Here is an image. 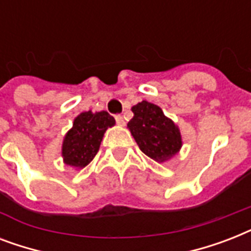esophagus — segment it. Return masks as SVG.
<instances>
[{"mask_svg":"<svg viewBox=\"0 0 251 251\" xmlns=\"http://www.w3.org/2000/svg\"><path fill=\"white\" fill-rule=\"evenodd\" d=\"M116 122H117L120 126H125V120H124V117H122L121 114H117V116H116Z\"/></svg>","mask_w":251,"mask_h":251,"instance_id":"34e87169","label":"esophagus"}]
</instances>
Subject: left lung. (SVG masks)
Instances as JSON below:
<instances>
[{"mask_svg": "<svg viewBox=\"0 0 251 251\" xmlns=\"http://www.w3.org/2000/svg\"><path fill=\"white\" fill-rule=\"evenodd\" d=\"M131 110L134 117L127 127L142 152L160 163L178 152L182 146L179 130L172 120L165 117L160 106L143 100Z\"/></svg>", "mask_w": 251, "mask_h": 251, "instance_id": "obj_1", "label": "left lung"}]
</instances>
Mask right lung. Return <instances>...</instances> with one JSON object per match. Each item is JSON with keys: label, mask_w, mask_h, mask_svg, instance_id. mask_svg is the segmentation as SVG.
Instances as JSON below:
<instances>
[{"label": "right lung", "mask_w": 251, "mask_h": 251, "mask_svg": "<svg viewBox=\"0 0 251 251\" xmlns=\"http://www.w3.org/2000/svg\"><path fill=\"white\" fill-rule=\"evenodd\" d=\"M116 124L108 112L92 113L91 110L80 113L74 120L62 145L65 164L74 168H84L98 153L104 133Z\"/></svg>", "instance_id": "obj_1"}]
</instances>
